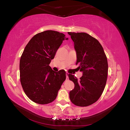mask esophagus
<instances>
[{"instance_id": "esophagus-1", "label": "esophagus", "mask_w": 130, "mask_h": 130, "mask_svg": "<svg viewBox=\"0 0 130 130\" xmlns=\"http://www.w3.org/2000/svg\"><path fill=\"white\" fill-rule=\"evenodd\" d=\"M68 74H69V73H66V76H67V78H68Z\"/></svg>"}]
</instances>
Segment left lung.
Masks as SVG:
<instances>
[{
	"label": "left lung",
	"instance_id": "8db88e82",
	"mask_svg": "<svg viewBox=\"0 0 130 130\" xmlns=\"http://www.w3.org/2000/svg\"><path fill=\"white\" fill-rule=\"evenodd\" d=\"M74 42L77 54L76 64L83 72L78 80L69 74L74 84L69 92L70 101L74 105L87 107L93 104L102 95L106 84L108 62L102 46L96 39L85 32H68Z\"/></svg>",
	"mask_w": 130,
	"mask_h": 130
}]
</instances>
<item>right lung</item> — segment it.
Returning <instances> with one entry per match:
<instances>
[{"mask_svg":"<svg viewBox=\"0 0 130 130\" xmlns=\"http://www.w3.org/2000/svg\"><path fill=\"white\" fill-rule=\"evenodd\" d=\"M65 39L68 38L63 33L46 30L35 35L23 50L19 63L21 83L25 94L34 103L53 102L65 80V70L56 72L49 65Z\"/></svg>","mask_w":130,"mask_h":130,"instance_id":"obj_1","label":"right lung"}]
</instances>
